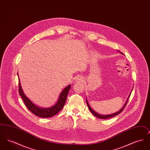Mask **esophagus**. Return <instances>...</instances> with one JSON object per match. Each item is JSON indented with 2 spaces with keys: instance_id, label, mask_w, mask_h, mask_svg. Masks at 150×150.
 I'll return each instance as SVG.
<instances>
[{
  "instance_id": "34e87169",
  "label": "esophagus",
  "mask_w": 150,
  "mask_h": 150,
  "mask_svg": "<svg viewBox=\"0 0 150 150\" xmlns=\"http://www.w3.org/2000/svg\"><path fill=\"white\" fill-rule=\"evenodd\" d=\"M83 78L81 76H78L77 77H76L75 78V81L76 82H80V81H83Z\"/></svg>"
}]
</instances>
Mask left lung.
I'll use <instances>...</instances> for the list:
<instances>
[{
  "label": "left lung",
  "mask_w": 150,
  "mask_h": 150,
  "mask_svg": "<svg viewBox=\"0 0 150 150\" xmlns=\"http://www.w3.org/2000/svg\"><path fill=\"white\" fill-rule=\"evenodd\" d=\"M120 53L121 54H122V53L120 52ZM132 90H133V88H132ZM132 91L130 92L129 93V95L128 97L127 98V100H126V102H125V104L124 105V106L122 107L121 109L119 110V111H117L116 112H115V113H113V114H108V115H100V114H98L97 112H96V111H94V110H93V109L92 108V107L90 106V105H89V103H88V100L87 99H86V104H87V106H88V107L89 108V110L91 111V112L95 116H96L97 117H98V118H100V119H108V118H110V117H114V116H116V115H118L120 113H121V112L122 111V110H123V109L125 108V106L127 105V102H128V100H129V97H130V94H131V93H132Z\"/></svg>",
  "instance_id": "8db88e82"
}]
</instances>
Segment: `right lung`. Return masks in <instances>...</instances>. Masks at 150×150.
<instances>
[{
	"instance_id": "1",
	"label": "right lung",
	"mask_w": 150,
	"mask_h": 150,
	"mask_svg": "<svg viewBox=\"0 0 150 150\" xmlns=\"http://www.w3.org/2000/svg\"><path fill=\"white\" fill-rule=\"evenodd\" d=\"M18 76V74L17 73ZM19 80V93L20 95L23 100L25 104L26 105V107L29 110L35 115L36 116L43 117V118H48L52 117L54 115L57 114L58 112H59L64 107V103L66 102V100L67 98V96L68 95L69 91H70L71 88V85H69L67 86L66 88H64L63 91L61 92V93L59 94L58 99L56 104L48 108H42L37 106L35 105L31 100L28 98L26 96L25 94L22 89L21 83L20 81V79L18 78Z\"/></svg>"
}]
</instances>
